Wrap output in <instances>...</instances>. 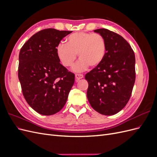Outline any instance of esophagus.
I'll list each match as a JSON object with an SVG mask.
<instances>
[{
	"instance_id": "esophagus-1",
	"label": "esophagus",
	"mask_w": 157,
	"mask_h": 157,
	"mask_svg": "<svg viewBox=\"0 0 157 157\" xmlns=\"http://www.w3.org/2000/svg\"><path fill=\"white\" fill-rule=\"evenodd\" d=\"M83 77H84V76L82 74H76L75 75V78H76V79H77V80L81 79Z\"/></svg>"
}]
</instances>
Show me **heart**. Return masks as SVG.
<instances>
[{"instance_id": "obj_1", "label": "heart", "mask_w": 157, "mask_h": 157, "mask_svg": "<svg viewBox=\"0 0 157 157\" xmlns=\"http://www.w3.org/2000/svg\"><path fill=\"white\" fill-rule=\"evenodd\" d=\"M107 52V42L100 34L88 32H77L70 35L67 44L60 42L56 46V54L62 65L66 67L72 66L77 59H80L73 69L82 71L100 65Z\"/></svg>"}]
</instances>
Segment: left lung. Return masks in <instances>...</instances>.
Masks as SVG:
<instances>
[{
	"label": "left lung",
	"mask_w": 157,
	"mask_h": 157,
	"mask_svg": "<svg viewBox=\"0 0 157 157\" xmlns=\"http://www.w3.org/2000/svg\"><path fill=\"white\" fill-rule=\"evenodd\" d=\"M105 38L107 52L103 62L85 75L87 98L99 113L113 115L129 101L136 80L135 54L120 35L107 29L94 30Z\"/></svg>",
	"instance_id": "8db88e82"
}]
</instances>
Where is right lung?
Returning <instances> with one entry per match:
<instances>
[{
	"label": "right lung",
	"mask_w": 157,
	"mask_h": 157,
	"mask_svg": "<svg viewBox=\"0 0 157 157\" xmlns=\"http://www.w3.org/2000/svg\"><path fill=\"white\" fill-rule=\"evenodd\" d=\"M72 31L45 29L33 35L19 54L18 78L23 96L38 113L52 115L67 101L75 74L59 62L56 46Z\"/></svg>",
	"instance_id": "right-lung-1"
}]
</instances>
